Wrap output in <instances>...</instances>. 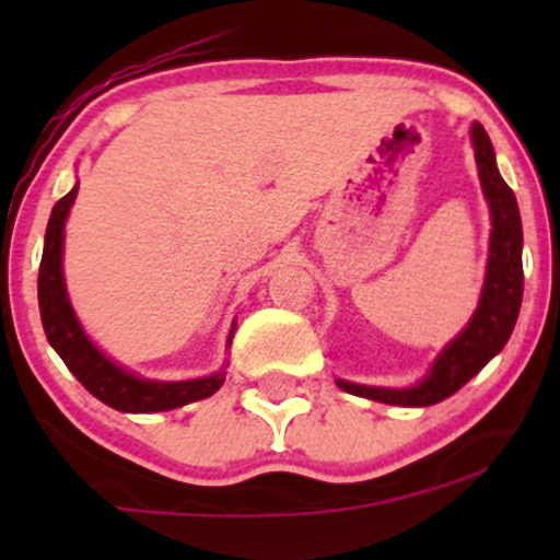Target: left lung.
<instances>
[{"instance_id":"8db88e82","label":"left lung","mask_w":560,"mask_h":560,"mask_svg":"<svg viewBox=\"0 0 560 560\" xmlns=\"http://www.w3.org/2000/svg\"><path fill=\"white\" fill-rule=\"evenodd\" d=\"M471 147L477 158V171L481 191L490 205V255H487L485 284H481L479 305L468 324L455 334V339L442 347L440 355L429 365L427 376L413 387H369L337 378V387L350 395L365 397L384 405H400V408H427L455 395L471 376H477L487 363L503 350L513 326H516L518 307L524 294V268L522 247L524 231L518 202L511 186L503 182L494 160L492 141L485 126H471Z\"/></svg>"}]
</instances>
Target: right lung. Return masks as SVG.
<instances>
[{"label": "right lung", "mask_w": 560, "mask_h": 560, "mask_svg": "<svg viewBox=\"0 0 560 560\" xmlns=\"http://www.w3.org/2000/svg\"><path fill=\"white\" fill-rule=\"evenodd\" d=\"M75 195H79V184L55 205L47 234H44V255L42 268H38V311H42L44 334H47L49 345L66 361L70 374L79 378L96 400L110 405L120 413H160V410L182 408V405L215 395L226 382L229 363L210 376L158 382V378H144L128 371L126 365L115 363L83 331L81 320L70 305L66 273H62L66 221ZM231 339H234V326H231L229 345Z\"/></svg>", "instance_id": "add662e5"}]
</instances>
